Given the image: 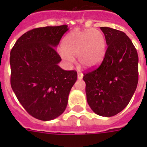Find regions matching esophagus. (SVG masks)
<instances>
[{
    "instance_id": "obj_1",
    "label": "esophagus",
    "mask_w": 147,
    "mask_h": 147,
    "mask_svg": "<svg viewBox=\"0 0 147 147\" xmlns=\"http://www.w3.org/2000/svg\"><path fill=\"white\" fill-rule=\"evenodd\" d=\"M83 78V74L82 73V72H78V78L79 79V80H81V79H82Z\"/></svg>"
}]
</instances>
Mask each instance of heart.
I'll return each instance as SVG.
<instances>
[{
	"label": "heart",
	"instance_id": "1",
	"mask_svg": "<svg viewBox=\"0 0 147 147\" xmlns=\"http://www.w3.org/2000/svg\"><path fill=\"white\" fill-rule=\"evenodd\" d=\"M60 55L69 62L78 56L79 64L85 69L97 66L103 59L106 49L105 37L100 30L89 29L76 30L65 36Z\"/></svg>",
	"mask_w": 147,
	"mask_h": 147
}]
</instances>
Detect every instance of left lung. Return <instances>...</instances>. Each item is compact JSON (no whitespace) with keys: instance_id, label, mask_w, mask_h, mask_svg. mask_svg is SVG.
<instances>
[{"instance_id":"1","label":"left lung","mask_w":147,"mask_h":147,"mask_svg":"<svg viewBox=\"0 0 147 147\" xmlns=\"http://www.w3.org/2000/svg\"><path fill=\"white\" fill-rule=\"evenodd\" d=\"M107 49L103 62L84 74L87 101L98 115L112 117L123 111L138 83V55L130 38L122 31L100 27Z\"/></svg>"}]
</instances>
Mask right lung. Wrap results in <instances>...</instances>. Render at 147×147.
Returning <instances> with one entry per match:
<instances>
[{
	"mask_svg": "<svg viewBox=\"0 0 147 147\" xmlns=\"http://www.w3.org/2000/svg\"><path fill=\"white\" fill-rule=\"evenodd\" d=\"M67 25L40 27L26 32L10 52V85L17 99L31 116L51 121L65 111L69 92L77 80L76 71L58 64L57 47Z\"/></svg>",
	"mask_w": 147,
	"mask_h": 147,
	"instance_id": "1",
	"label": "right lung"
}]
</instances>
